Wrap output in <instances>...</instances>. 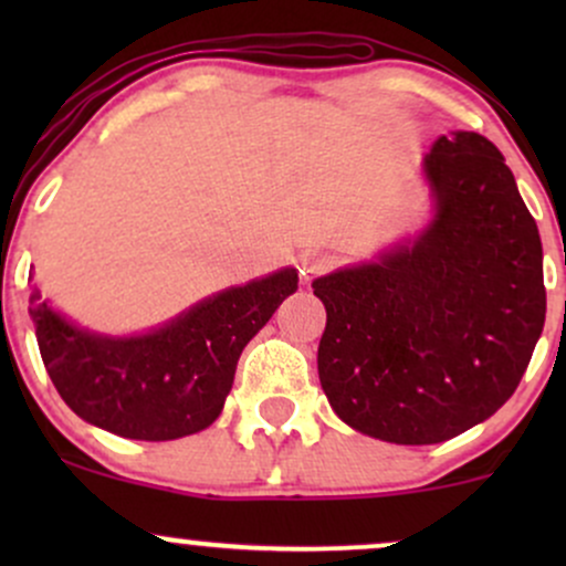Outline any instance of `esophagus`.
Returning a JSON list of instances; mask_svg holds the SVG:
<instances>
[{"label":"esophagus","instance_id":"esophagus-1","mask_svg":"<svg viewBox=\"0 0 566 566\" xmlns=\"http://www.w3.org/2000/svg\"><path fill=\"white\" fill-rule=\"evenodd\" d=\"M333 269V258L324 255V252H308V255L301 258V276L303 282H311L314 276L327 274Z\"/></svg>","mask_w":566,"mask_h":566}]
</instances>
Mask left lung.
Instances as JSON below:
<instances>
[{
  "mask_svg": "<svg viewBox=\"0 0 566 566\" xmlns=\"http://www.w3.org/2000/svg\"><path fill=\"white\" fill-rule=\"evenodd\" d=\"M423 170L428 229L314 282L324 394L343 423L394 444H439L495 415L545 322L541 233L495 143L441 135Z\"/></svg>",
  "mask_w": 566,
  "mask_h": 566,
  "instance_id": "8db88e82",
  "label": "left lung"
}]
</instances>
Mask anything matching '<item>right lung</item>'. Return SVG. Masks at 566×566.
<instances>
[{
    "mask_svg": "<svg viewBox=\"0 0 566 566\" xmlns=\"http://www.w3.org/2000/svg\"><path fill=\"white\" fill-rule=\"evenodd\" d=\"M295 290L297 271L282 269L146 335L108 337L63 319L34 287L31 319L50 380L82 420L125 439L170 441L216 423L244 346Z\"/></svg>",
    "mask_w": 566,
    "mask_h": 566,
    "instance_id": "obj_1",
    "label": "right lung"
}]
</instances>
